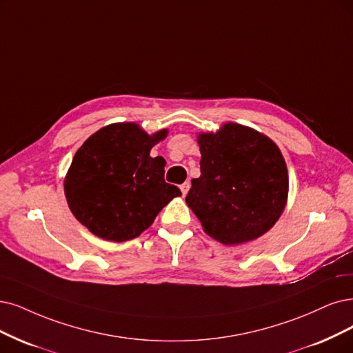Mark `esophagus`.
I'll return each mask as SVG.
<instances>
[{"mask_svg":"<svg viewBox=\"0 0 353 353\" xmlns=\"http://www.w3.org/2000/svg\"><path fill=\"white\" fill-rule=\"evenodd\" d=\"M189 189H190V183H189V181H185L183 185H180V190H181V194H183V196H186Z\"/></svg>","mask_w":353,"mask_h":353,"instance_id":"34e87169","label":"esophagus"}]
</instances>
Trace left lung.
Wrapping results in <instances>:
<instances>
[{"mask_svg": "<svg viewBox=\"0 0 353 353\" xmlns=\"http://www.w3.org/2000/svg\"><path fill=\"white\" fill-rule=\"evenodd\" d=\"M201 176L192 180L186 203L203 231L232 245L263 236L288 199V168L266 135L228 122L198 135Z\"/></svg>", "mask_w": 353, "mask_h": 353, "instance_id": "obj_1", "label": "left lung"}]
</instances>
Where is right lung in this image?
<instances>
[{
	"label": "right lung",
	"instance_id": "right-lung-1",
	"mask_svg": "<svg viewBox=\"0 0 353 353\" xmlns=\"http://www.w3.org/2000/svg\"><path fill=\"white\" fill-rule=\"evenodd\" d=\"M167 132L148 135L137 123H112L78 148L63 190L71 212L90 232L108 241L132 240L181 196L177 186L165 183V160L150 155Z\"/></svg>",
	"mask_w": 353,
	"mask_h": 353
}]
</instances>
